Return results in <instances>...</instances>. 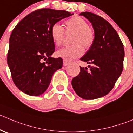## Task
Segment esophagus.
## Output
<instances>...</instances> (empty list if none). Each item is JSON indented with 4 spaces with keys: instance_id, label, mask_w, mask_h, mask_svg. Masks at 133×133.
<instances>
[{
    "instance_id": "34e87169",
    "label": "esophagus",
    "mask_w": 133,
    "mask_h": 133,
    "mask_svg": "<svg viewBox=\"0 0 133 133\" xmlns=\"http://www.w3.org/2000/svg\"><path fill=\"white\" fill-rule=\"evenodd\" d=\"M68 64H69V62L67 61V60H64V64H63V65H64V66H67Z\"/></svg>"
}]
</instances>
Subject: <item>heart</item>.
<instances>
[{"label":"heart","mask_w":133,"mask_h":133,"mask_svg":"<svg viewBox=\"0 0 133 133\" xmlns=\"http://www.w3.org/2000/svg\"><path fill=\"white\" fill-rule=\"evenodd\" d=\"M68 32H74L72 37V45L65 47L57 51L56 55L67 61H71L82 56L84 49H88L92 45L94 41V32L88 26L87 22L78 16H74L65 22ZM51 39L57 47L62 45L64 36V29L58 23L52 25L50 30Z\"/></svg>","instance_id":"1"}]
</instances>
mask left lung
I'll return each instance as SVG.
<instances>
[{
	"mask_svg": "<svg viewBox=\"0 0 133 133\" xmlns=\"http://www.w3.org/2000/svg\"><path fill=\"white\" fill-rule=\"evenodd\" d=\"M79 15L91 23L94 30V41L81 60L90 69L81 68L78 76L71 81L76 94L84 99H95L109 94L121 75L123 68L124 48L118 33L105 19L91 12Z\"/></svg>",
	"mask_w": 133,
	"mask_h": 133,
	"instance_id": "obj_1",
	"label": "left lung"
}]
</instances>
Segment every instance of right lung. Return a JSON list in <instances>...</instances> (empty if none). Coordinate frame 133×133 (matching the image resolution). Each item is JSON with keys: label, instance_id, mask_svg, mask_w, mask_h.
<instances>
[{"label": "right lung", "instance_id": "1", "mask_svg": "<svg viewBox=\"0 0 133 133\" xmlns=\"http://www.w3.org/2000/svg\"><path fill=\"white\" fill-rule=\"evenodd\" d=\"M73 14L50 8L36 10L23 18L11 32L7 62L19 90L31 96L43 94L63 60L51 56L55 51L52 25Z\"/></svg>", "mask_w": 133, "mask_h": 133}]
</instances>
